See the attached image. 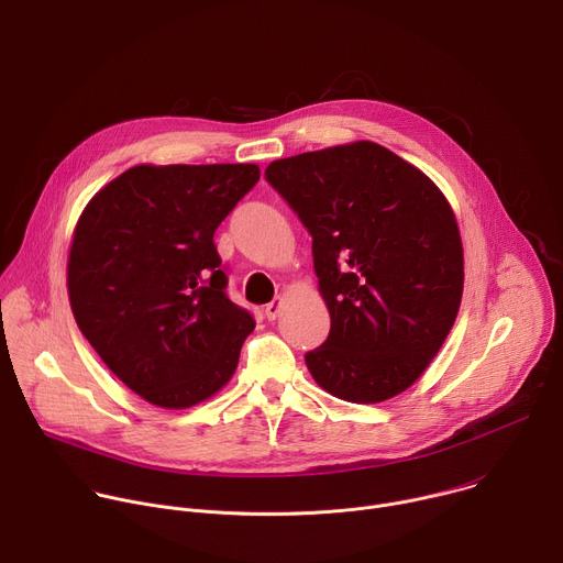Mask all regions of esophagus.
<instances>
[{
  "label": "esophagus",
  "instance_id": "34e87169",
  "mask_svg": "<svg viewBox=\"0 0 563 563\" xmlns=\"http://www.w3.org/2000/svg\"><path fill=\"white\" fill-rule=\"evenodd\" d=\"M282 306H284V301H282V299H277V301H271V303L264 308V314H266V319H268V321H275V319L279 317V312H282Z\"/></svg>",
  "mask_w": 563,
  "mask_h": 563
}]
</instances>
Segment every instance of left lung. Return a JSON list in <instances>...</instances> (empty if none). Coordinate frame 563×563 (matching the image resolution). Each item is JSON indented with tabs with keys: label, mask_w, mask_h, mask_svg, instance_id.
Here are the masks:
<instances>
[{
	"label": "left lung",
	"mask_w": 563,
	"mask_h": 563,
	"mask_svg": "<svg viewBox=\"0 0 563 563\" xmlns=\"http://www.w3.org/2000/svg\"><path fill=\"white\" fill-rule=\"evenodd\" d=\"M268 184L312 235L328 340L306 355L332 397L379 404L410 388L464 292L455 212L417 166L375 142L271 162Z\"/></svg>",
	"instance_id": "8db88e82"
}]
</instances>
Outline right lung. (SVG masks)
Wrapping results in <instances>:
<instances>
[{
	"mask_svg": "<svg viewBox=\"0 0 563 563\" xmlns=\"http://www.w3.org/2000/svg\"><path fill=\"white\" fill-rule=\"evenodd\" d=\"M255 164H140L81 210L66 282L101 362L159 408L227 386L255 321L227 297L212 235L257 184Z\"/></svg>",
	"mask_w": 563,
	"mask_h": 563,
	"instance_id": "1",
	"label": "right lung"
}]
</instances>
